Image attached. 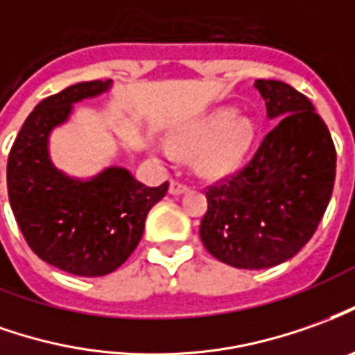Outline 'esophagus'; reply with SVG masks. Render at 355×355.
I'll return each mask as SVG.
<instances>
[{"label": "esophagus", "mask_w": 355, "mask_h": 355, "mask_svg": "<svg viewBox=\"0 0 355 355\" xmlns=\"http://www.w3.org/2000/svg\"><path fill=\"white\" fill-rule=\"evenodd\" d=\"M186 190H188V188H186L184 184H180L178 180H171V184H169V194L180 196V194H184Z\"/></svg>", "instance_id": "34e87169"}]
</instances>
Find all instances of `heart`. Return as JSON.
Wrapping results in <instances>:
<instances>
[{
	"label": "heart",
	"instance_id": "obj_1",
	"mask_svg": "<svg viewBox=\"0 0 355 355\" xmlns=\"http://www.w3.org/2000/svg\"><path fill=\"white\" fill-rule=\"evenodd\" d=\"M257 138L255 123L234 109L219 107L169 132L171 148L192 155V167L203 178L227 177L246 161Z\"/></svg>",
	"mask_w": 355,
	"mask_h": 355
}]
</instances>
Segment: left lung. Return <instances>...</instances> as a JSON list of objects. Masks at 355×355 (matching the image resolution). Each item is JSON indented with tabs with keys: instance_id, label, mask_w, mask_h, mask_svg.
Wrapping results in <instances>:
<instances>
[{
	"instance_id": "1",
	"label": "left lung",
	"mask_w": 355,
	"mask_h": 355,
	"mask_svg": "<svg viewBox=\"0 0 355 355\" xmlns=\"http://www.w3.org/2000/svg\"><path fill=\"white\" fill-rule=\"evenodd\" d=\"M277 125L244 169L209 186L200 225L205 250L236 269H269L306 246L323 219L336 152L323 119L281 80H255Z\"/></svg>"
}]
</instances>
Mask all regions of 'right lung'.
Returning a JSON list of instances; mask_svg holds the SVG:
<instances>
[{
  "label": "right lung",
  "instance_id": "1",
  "mask_svg": "<svg viewBox=\"0 0 355 355\" xmlns=\"http://www.w3.org/2000/svg\"><path fill=\"white\" fill-rule=\"evenodd\" d=\"M111 86L113 80L78 83L40 101L7 159L9 203L22 236L40 259L78 277H103L125 263L142 238L148 213L169 188V182L142 184L125 167L74 178L53 165V128L65 125L74 103Z\"/></svg>",
  "mask_w": 355,
  "mask_h": 355
}]
</instances>
